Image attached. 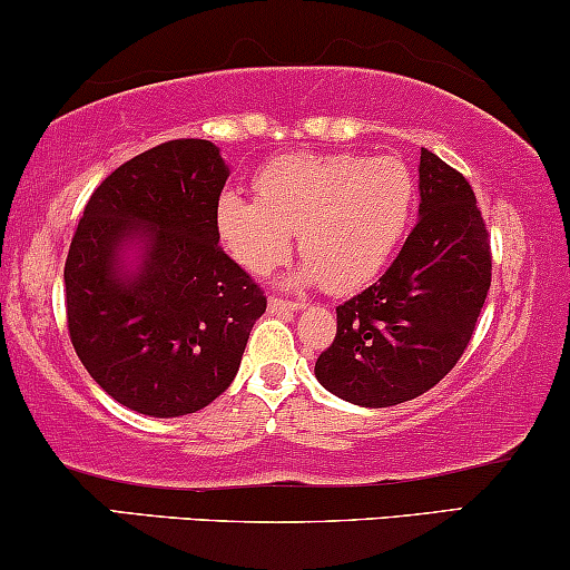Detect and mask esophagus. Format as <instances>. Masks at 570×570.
Masks as SVG:
<instances>
[{"mask_svg": "<svg viewBox=\"0 0 570 570\" xmlns=\"http://www.w3.org/2000/svg\"><path fill=\"white\" fill-rule=\"evenodd\" d=\"M306 304L304 301H285V298H277V296H269V308L272 312H301Z\"/></svg>", "mask_w": 570, "mask_h": 570, "instance_id": "esophagus-1", "label": "esophagus"}]
</instances>
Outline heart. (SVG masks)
<instances>
[{"label": "heart", "mask_w": 570, "mask_h": 570, "mask_svg": "<svg viewBox=\"0 0 570 570\" xmlns=\"http://www.w3.org/2000/svg\"><path fill=\"white\" fill-rule=\"evenodd\" d=\"M258 200L227 189L216 203V235L250 274L272 272L291 253H306L301 283L348 293L383 269L410 227L414 177L396 156L298 153L266 164Z\"/></svg>", "instance_id": "1"}]
</instances>
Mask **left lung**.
<instances>
[{
	"label": "left lung",
	"mask_w": 570,
	"mask_h": 570,
	"mask_svg": "<svg viewBox=\"0 0 570 570\" xmlns=\"http://www.w3.org/2000/svg\"><path fill=\"white\" fill-rule=\"evenodd\" d=\"M491 285L489 229L470 181L420 153V219L377 283L341 304L314 375L360 406L431 391L465 354Z\"/></svg>",
	"instance_id": "left-lung-1"
}]
</instances>
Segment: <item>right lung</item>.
Here are the masks:
<instances>
[{"label": "right lung", "mask_w": 570, "mask_h": 570, "mask_svg": "<svg viewBox=\"0 0 570 570\" xmlns=\"http://www.w3.org/2000/svg\"><path fill=\"white\" fill-rule=\"evenodd\" d=\"M227 177L208 139L150 147L100 181L70 240V343L95 383L139 414L179 417L222 396L266 312L216 235ZM135 239L144 262L126 275L120 250Z\"/></svg>", "instance_id": "1"}]
</instances>
